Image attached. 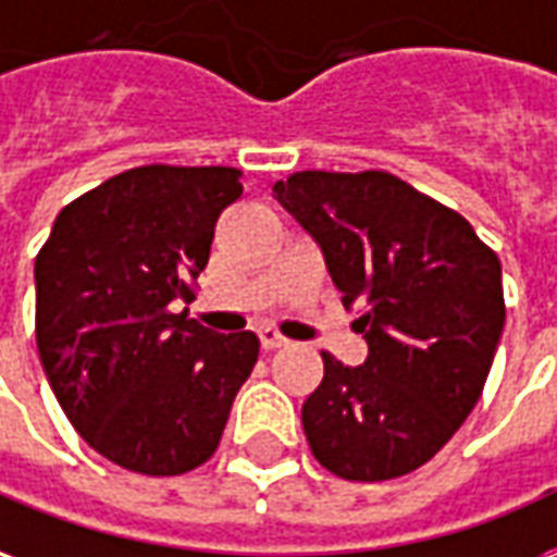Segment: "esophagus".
Listing matches in <instances>:
<instances>
[{
    "label": "esophagus",
    "instance_id": "esophagus-1",
    "mask_svg": "<svg viewBox=\"0 0 557 557\" xmlns=\"http://www.w3.org/2000/svg\"><path fill=\"white\" fill-rule=\"evenodd\" d=\"M258 335H261L263 350H278V347H284V344H287V338H284L282 332H275V329H270V326L261 329Z\"/></svg>",
    "mask_w": 557,
    "mask_h": 557
}]
</instances>
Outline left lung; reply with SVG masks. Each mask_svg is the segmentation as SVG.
<instances>
[{"label": "left lung", "instance_id": "8db88e82", "mask_svg": "<svg viewBox=\"0 0 557 557\" xmlns=\"http://www.w3.org/2000/svg\"><path fill=\"white\" fill-rule=\"evenodd\" d=\"M359 306V368L323 356L302 404L311 454L344 481L433 460L484 392L505 329L502 261L466 219L388 172H296L273 186Z\"/></svg>", "mask_w": 557, "mask_h": 557}]
</instances>
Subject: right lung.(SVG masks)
<instances>
[{"instance_id": "1", "label": "right lung", "mask_w": 557, "mask_h": 557, "mask_svg": "<svg viewBox=\"0 0 557 557\" xmlns=\"http://www.w3.org/2000/svg\"><path fill=\"white\" fill-rule=\"evenodd\" d=\"M228 165H139L79 195L35 258V338L76 433L127 472L169 478L207 462L255 332L216 335L174 314L193 296L222 210L243 195Z\"/></svg>"}]
</instances>
